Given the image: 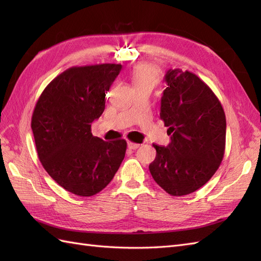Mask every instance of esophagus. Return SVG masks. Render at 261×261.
Wrapping results in <instances>:
<instances>
[{"mask_svg": "<svg viewBox=\"0 0 261 261\" xmlns=\"http://www.w3.org/2000/svg\"><path fill=\"white\" fill-rule=\"evenodd\" d=\"M139 144H136V143H133V141H127V147H128V149H132V150H135V149H137V148H139Z\"/></svg>", "mask_w": 261, "mask_h": 261, "instance_id": "1", "label": "esophagus"}]
</instances>
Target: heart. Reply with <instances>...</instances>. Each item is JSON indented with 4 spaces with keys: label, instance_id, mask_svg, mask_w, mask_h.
<instances>
[{
    "label": "heart",
    "instance_id": "heart-1",
    "mask_svg": "<svg viewBox=\"0 0 261 261\" xmlns=\"http://www.w3.org/2000/svg\"><path fill=\"white\" fill-rule=\"evenodd\" d=\"M129 78L135 89L140 88V87H148V88L152 89L159 82L160 73L155 66L141 64L134 67Z\"/></svg>",
    "mask_w": 261,
    "mask_h": 261
}]
</instances>
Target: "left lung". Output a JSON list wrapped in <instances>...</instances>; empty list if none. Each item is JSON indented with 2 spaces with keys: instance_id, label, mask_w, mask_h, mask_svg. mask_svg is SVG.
Masks as SVG:
<instances>
[{
  "instance_id": "8db88e82",
  "label": "left lung",
  "mask_w": 261,
  "mask_h": 261,
  "mask_svg": "<svg viewBox=\"0 0 261 261\" xmlns=\"http://www.w3.org/2000/svg\"><path fill=\"white\" fill-rule=\"evenodd\" d=\"M160 117L171 135L167 146L154 145L149 170L155 183L172 196H184L203 186L219 169L225 150L224 110L200 78L179 68L164 76Z\"/></svg>"
}]
</instances>
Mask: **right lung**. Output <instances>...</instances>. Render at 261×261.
I'll return each instance as SVG.
<instances>
[{
  "mask_svg": "<svg viewBox=\"0 0 261 261\" xmlns=\"http://www.w3.org/2000/svg\"><path fill=\"white\" fill-rule=\"evenodd\" d=\"M121 69V64L70 67L45 87L36 103L31 129L39 160L60 186L77 196L101 192L125 156L126 140L105 141L91 134Z\"/></svg>",
  "mask_w": 261,
  "mask_h": 261,
  "instance_id": "add662e5",
  "label": "right lung"
}]
</instances>
